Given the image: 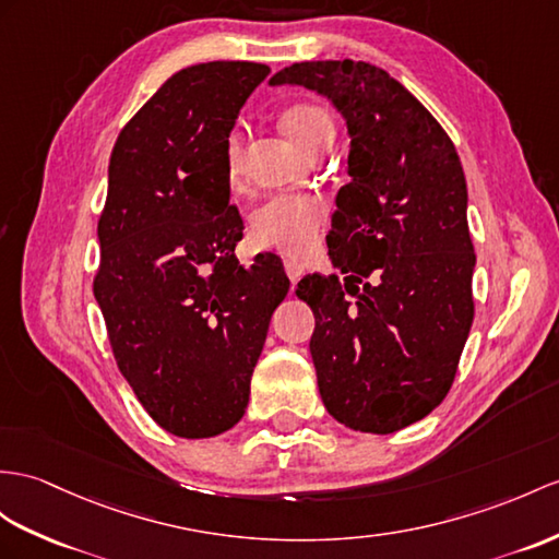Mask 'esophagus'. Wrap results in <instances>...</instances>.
I'll return each mask as SVG.
<instances>
[{"label": "esophagus", "mask_w": 559, "mask_h": 559, "mask_svg": "<svg viewBox=\"0 0 559 559\" xmlns=\"http://www.w3.org/2000/svg\"><path fill=\"white\" fill-rule=\"evenodd\" d=\"M284 270H287V277L292 280V284H296L298 280L304 277V267L298 265L296 261H284Z\"/></svg>", "instance_id": "esophagus-1"}]
</instances>
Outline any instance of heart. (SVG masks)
<instances>
[{
  "mask_svg": "<svg viewBox=\"0 0 559 559\" xmlns=\"http://www.w3.org/2000/svg\"><path fill=\"white\" fill-rule=\"evenodd\" d=\"M282 126L289 138L301 144L306 152H316L324 142H334L336 126L326 108L318 104H294L282 116ZM225 173L229 182H237L243 166V132H227ZM326 215V203L320 197L306 194H272L258 203L251 213V237L258 247L277 249L287 255H306L318 243L320 227Z\"/></svg>",
  "mask_w": 559,
  "mask_h": 559,
  "instance_id": "heart-1",
  "label": "heart"
}]
</instances>
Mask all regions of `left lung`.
Wrapping results in <instances>:
<instances>
[{
    "label": "left lung",
    "mask_w": 559,
    "mask_h": 559,
    "mask_svg": "<svg viewBox=\"0 0 559 559\" xmlns=\"http://www.w3.org/2000/svg\"><path fill=\"white\" fill-rule=\"evenodd\" d=\"M330 99L350 134V182L326 235L338 275H306L310 356L336 421L393 433L451 391L474 320L467 182L455 146L399 80L365 61H306L270 78Z\"/></svg>",
    "instance_id": "left-lung-1"
}]
</instances>
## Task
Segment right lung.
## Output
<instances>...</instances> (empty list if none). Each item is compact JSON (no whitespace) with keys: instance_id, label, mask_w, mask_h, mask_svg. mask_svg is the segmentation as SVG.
<instances>
[{"instance_id":"right-lung-1","label":"right lung","mask_w":559,"mask_h":559,"mask_svg":"<svg viewBox=\"0 0 559 559\" xmlns=\"http://www.w3.org/2000/svg\"><path fill=\"white\" fill-rule=\"evenodd\" d=\"M265 63L182 68L120 130L99 217L94 298L118 370L158 427L209 439L243 417L270 318L289 292L275 253L243 267L223 146Z\"/></svg>"}]
</instances>
